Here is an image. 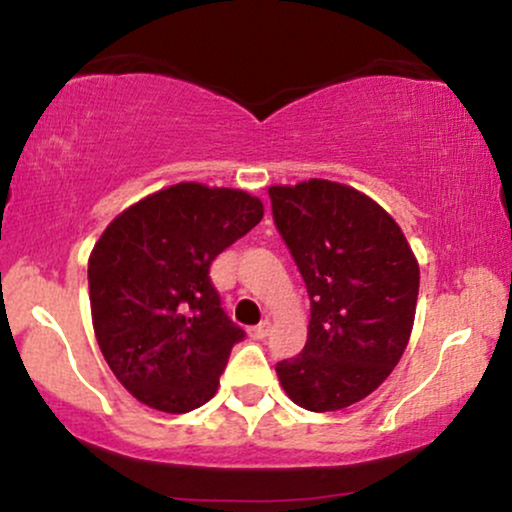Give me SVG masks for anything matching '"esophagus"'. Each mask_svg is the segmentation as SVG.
<instances>
[{"mask_svg":"<svg viewBox=\"0 0 512 512\" xmlns=\"http://www.w3.org/2000/svg\"><path fill=\"white\" fill-rule=\"evenodd\" d=\"M268 331H271V321H261V324L258 326H254V329H251V336L254 338H266L268 336Z\"/></svg>","mask_w":512,"mask_h":512,"instance_id":"esophagus-1","label":"esophagus"}]
</instances>
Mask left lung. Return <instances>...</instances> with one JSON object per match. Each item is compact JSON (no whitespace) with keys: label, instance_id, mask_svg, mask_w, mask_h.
I'll list each match as a JSON object with an SVG mask.
<instances>
[{"label":"left lung","instance_id":"1","mask_svg":"<svg viewBox=\"0 0 512 512\" xmlns=\"http://www.w3.org/2000/svg\"><path fill=\"white\" fill-rule=\"evenodd\" d=\"M268 195L312 312L302 353L275 372L302 409H346L404 355L421 280L416 256L392 217L343 183L312 179Z\"/></svg>","mask_w":512,"mask_h":512}]
</instances>
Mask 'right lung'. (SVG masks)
<instances>
[{
	"label": "right lung",
	"instance_id": "add662e5",
	"mask_svg": "<svg viewBox=\"0 0 512 512\" xmlns=\"http://www.w3.org/2000/svg\"><path fill=\"white\" fill-rule=\"evenodd\" d=\"M261 217L254 195L176 183L120 212L96 241L89 258L96 341L137 401L186 413L215 396L246 333L222 309L210 263Z\"/></svg>",
	"mask_w": 512,
	"mask_h": 512
}]
</instances>
